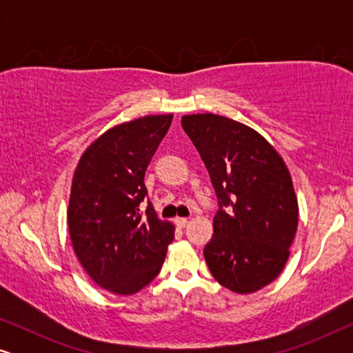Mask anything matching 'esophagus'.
I'll return each mask as SVG.
<instances>
[{"instance_id": "34e87169", "label": "esophagus", "mask_w": 353, "mask_h": 353, "mask_svg": "<svg viewBox=\"0 0 353 353\" xmlns=\"http://www.w3.org/2000/svg\"><path fill=\"white\" fill-rule=\"evenodd\" d=\"M188 223H190V220H188V219H181V216L175 219V225L178 226V228H185Z\"/></svg>"}]
</instances>
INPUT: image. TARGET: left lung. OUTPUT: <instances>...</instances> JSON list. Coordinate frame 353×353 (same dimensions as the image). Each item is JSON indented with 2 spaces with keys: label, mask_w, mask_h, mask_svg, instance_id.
<instances>
[{
  "label": "left lung",
  "mask_w": 353,
  "mask_h": 353,
  "mask_svg": "<svg viewBox=\"0 0 353 353\" xmlns=\"http://www.w3.org/2000/svg\"><path fill=\"white\" fill-rule=\"evenodd\" d=\"M181 125L220 204L204 248L210 273L233 292L259 291L278 278L291 254L299 223L291 173L276 149L248 125L216 114L183 115Z\"/></svg>",
  "instance_id": "8db88e82"
}]
</instances>
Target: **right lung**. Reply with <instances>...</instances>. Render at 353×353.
<instances>
[{
    "mask_svg": "<svg viewBox=\"0 0 353 353\" xmlns=\"http://www.w3.org/2000/svg\"><path fill=\"white\" fill-rule=\"evenodd\" d=\"M173 114L115 125L81 154L70 188L67 225L75 255L105 291L130 296L161 272L175 226L157 216L144 173Z\"/></svg>",
    "mask_w": 353,
    "mask_h": 353,
    "instance_id": "add662e5",
    "label": "right lung"
}]
</instances>
